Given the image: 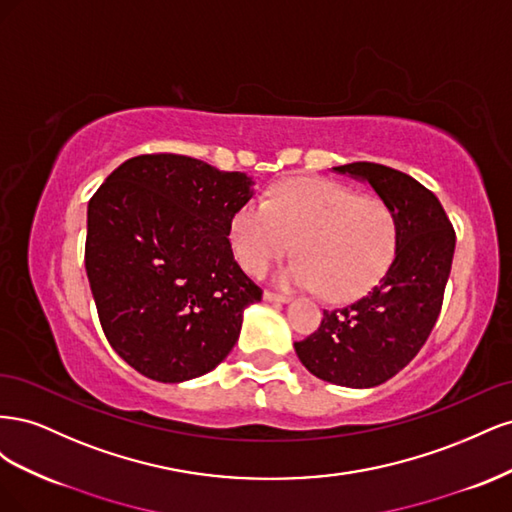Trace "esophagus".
I'll return each instance as SVG.
<instances>
[{"label":"esophagus","instance_id":"obj_1","mask_svg":"<svg viewBox=\"0 0 512 512\" xmlns=\"http://www.w3.org/2000/svg\"><path fill=\"white\" fill-rule=\"evenodd\" d=\"M265 301H271V303H288L290 297L288 294H280V292H273V290H265Z\"/></svg>","mask_w":512,"mask_h":512}]
</instances>
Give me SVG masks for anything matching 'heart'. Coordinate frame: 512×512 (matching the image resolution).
<instances>
[{
  "label": "heart",
  "instance_id": "obj_1",
  "mask_svg": "<svg viewBox=\"0 0 512 512\" xmlns=\"http://www.w3.org/2000/svg\"><path fill=\"white\" fill-rule=\"evenodd\" d=\"M228 237L252 275L265 273L297 241L301 256L280 271V284L322 288L327 299L348 301L391 269L399 228L384 200L312 177L277 183L265 203H245L232 215Z\"/></svg>",
  "mask_w": 512,
  "mask_h": 512
}]
</instances>
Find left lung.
I'll use <instances>...</instances> for the list:
<instances>
[{"label":"left lung","mask_w":512,"mask_h":512,"mask_svg":"<svg viewBox=\"0 0 512 512\" xmlns=\"http://www.w3.org/2000/svg\"><path fill=\"white\" fill-rule=\"evenodd\" d=\"M333 170L367 181L397 218L391 269L365 297L324 309L318 331L294 342L301 363L320 380L371 389L404 369L436 324L455 254V230L440 200L401 170L352 162Z\"/></svg>","instance_id":"1"}]
</instances>
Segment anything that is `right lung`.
I'll return each mask as SVG.
<instances>
[{
    "label": "right lung",
    "instance_id": "obj_1",
    "mask_svg": "<svg viewBox=\"0 0 512 512\" xmlns=\"http://www.w3.org/2000/svg\"><path fill=\"white\" fill-rule=\"evenodd\" d=\"M245 173L177 153L115 168L87 207L85 269L108 344L158 382L218 367L243 309L262 290L237 265L232 215L252 198Z\"/></svg>",
    "mask_w": 512,
    "mask_h": 512
}]
</instances>
